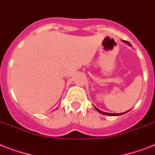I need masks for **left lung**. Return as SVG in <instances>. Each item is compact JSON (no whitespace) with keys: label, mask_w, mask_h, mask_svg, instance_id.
<instances>
[{"label":"left lung","mask_w":155,"mask_h":155,"mask_svg":"<svg viewBox=\"0 0 155 155\" xmlns=\"http://www.w3.org/2000/svg\"><path fill=\"white\" fill-rule=\"evenodd\" d=\"M124 42H125V43H127L128 45H130V46H131V45H130V43L129 42H128V41H124ZM95 108H96V109H97V111H98V112H99V113H102V114H104V115H108V116H118V115H122V114H125V113H126L128 112H125V113H120V114H119V113H104V112H102V111H101L100 110V109H98V108H96V107H95Z\"/></svg>","instance_id":"1"}]
</instances>
